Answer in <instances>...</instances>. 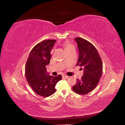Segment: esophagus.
<instances>
[{
	"label": "esophagus",
	"instance_id": "obj_1",
	"mask_svg": "<svg viewBox=\"0 0 125 125\" xmlns=\"http://www.w3.org/2000/svg\"><path fill=\"white\" fill-rule=\"evenodd\" d=\"M62 77L64 78H69V76H68V75H62Z\"/></svg>",
	"mask_w": 125,
	"mask_h": 125
}]
</instances>
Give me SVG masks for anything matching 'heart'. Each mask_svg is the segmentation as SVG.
Listing matches in <instances>:
<instances>
[{"label": "heart", "instance_id": "b5f03b06", "mask_svg": "<svg viewBox=\"0 0 125 125\" xmlns=\"http://www.w3.org/2000/svg\"><path fill=\"white\" fill-rule=\"evenodd\" d=\"M63 46L65 47V49L66 51H68L69 50H70V48H71L72 47H73V46L72 44H70L68 42H65V43L63 44Z\"/></svg>", "mask_w": 125, "mask_h": 125}]
</instances>
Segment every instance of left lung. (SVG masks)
<instances>
[{
    "mask_svg": "<svg viewBox=\"0 0 125 125\" xmlns=\"http://www.w3.org/2000/svg\"><path fill=\"white\" fill-rule=\"evenodd\" d=\"M74 40L79 50L76 66L83 68V75L80 80L77 79L73 90L77 94L85 95L96 88L102 76L103 65L99 52L93 44L80 37Z\"/></svg>",
    "mask_w": 125,
    "mask_h": 125,
    "instance_id": "1",
    "label": "left lung"
}]
</instances>
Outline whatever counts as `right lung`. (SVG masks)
Returning a JSON list of instances; mask_svg holds the SVG:
<instances>
[{"mask_svg":"<svg viewBox=\"0 0 125 125\" xmlns=\"http://www.w3.org/2000/svg\"><path fill=\"white\" fill-rule=\"evenodd\" d=\"M56 41L44 40L36 45L25 64V74L29 84L35 93L43 97L53 94L55 85L62 78V75L53 77L46 72V66L50 63L51 52Z\"/></svg>","mask_w":125,"mask_h":125,"instance_id":"1","label":"right lung"}]
</instances>
